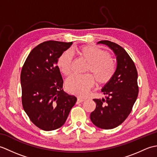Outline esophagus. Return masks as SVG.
Wrapping results in <instances>:
<instances>
[{
    "label": "esophagus",
    "instance_id": "obj_1",
    "mask_svg": "<svg viewBox=\"0 0 157 157\" xmlns=\"http://www.w3.org/2000/svg\"><path fill=\"white\" fill-rule=\"evenodd\" d=\"M85 100L84 98H78V100H77V103H80L82 102L83 101H84Z\"/></svg>",
    "mask_w": 157,
    "mask_h": 157
}]
</instances>
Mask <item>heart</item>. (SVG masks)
<instances>
[{
  "mask_svg": "<svg viewBox=\"0 0 157 157\" xmlns=\"http://www.w3.org/2000/svg\"><path fill=\"white\" fill-rule=\"evenodd\" d=\"M75 52L79 57L89 63L87 71L92 73L98 84H104L111 80L115 71V63L105 51L98 46H84L77 48ZM72 60V55L69 51L63 52L59 56L57 66L63 75L71 74ZM94 83V78L90 74L73 75L67 80L65 87L71 94L85 96Z\"/></svg>",
  "mask_w": 157,
  "mask_h": 157,
  "instance_id": "obj_1",
  "label": "heart"
}]
</instances>
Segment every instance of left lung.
<instances>
[{"label":"left lung","instance_id":"left-lung-1","mask_svg":"<svg viewBox=\"0 0 157 157\" xmlns=\"http://www.w3.org/2000/svg\"><path fill=\"white\" fill-rule=\"evenodd\" d=\"M97 44L112 50L116 56L117 67L111 80L101 90L105 99H94L96 106L90 119L98 128L111 129L121 124L132 111L138 94V72L132 59L121 46L109 40Z\"/></svg>","mask_w":157,"mask_h":157}]
</instances>
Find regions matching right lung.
<instances>
[{"instance_id":"right-lung-1","label":"right lung","mask_w":157,"mask_h":157,"mask_svg":"<svg viewBox=\"0 0 157 157\" xmlns=\"http://www.w3.org/2000/svg\"><path fill=\"white\" fill-rule=\"evenodd\" d=\"M73 42L46 41L32 50L21 72L22 105L32 122L52 131L65 123L77 98L64 92L56 65L62 53Z\"/></svg>"}]
</instances>
